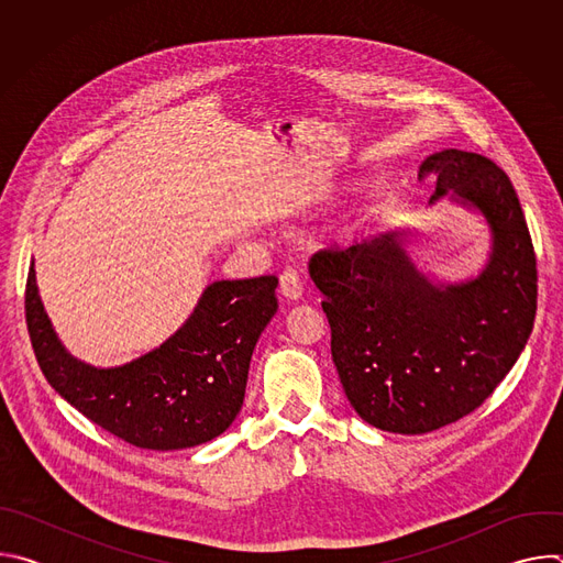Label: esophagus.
<instances>
[{"mask_svg":"<svg viewBox=\"0 0 563 563\" xmlns=\"http://www.w3.org/2000/svg\"><path fill=\"white\" fill-rule=\"evenodd\" d=\"M280 294L287 300H300L302 298V283L294 269H285L280 274Z\"/></svg>","mask_w":563,"mask_h":563,"instance_id":"1","label":"esophagus"}]
</instances>
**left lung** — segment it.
I'll return each mask as SVG.
<instances>
[{
    "instance_id": "8db88e82",
    "label": "left lung",
    "mask_w": 563,
    "mask_h": 563,
    "mask_svg": "<svg viewBox=\"0 0 563 563\" xmlns=\"http://www.w3.org/2000/svg\"><path fill=\"white\" fill-rule=\"evenodd\" d=\"M430 172L439 174L430 205L448 196L490 229L476 276L432 280L406 250L410 229L309 263L345 396L363 421L394 434H426L476 410L517 363L537 313V261L510 178L459 148L428 155L419 178Z\"/></svg>"
}]
</instances>
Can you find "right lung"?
<instances>
[{
  "instance_id": "add662e5",
  "label": "right lung",
  "mask_w": 563,
  "mask_h": 563,
  "mask_svg": "<svg viewBox=\"0 0 563 563\" xmlns=\"http://www.w3.org/2000/svg\"><path fill=\"white\" fill-rule=\"evenodd\" d=\"M276 287V276L216 280L163 345L96 367L57 339L31 265L26 325L42 374L77 412L135 448L183 450L220 437L243 408L254 347L278 309Z\"/></svg>"
}]
</instances>
